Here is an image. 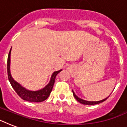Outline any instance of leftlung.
Wrapping results in <instances>:
<instances>
[{"mask_svg": "<svg viewBox=\"0 0 127 127\" xmlns=\"http://www.w3.org/2000/svg\"><path fill=\"white\" fill-rule=\"evenodd\" d=\"M72 93H73V95L74 96V97H75L76 99V100H77L78 102H80V103H82V104H84V105H95V104H98V103H100L103 102L104 101H105L108 98V97H109L108 96L107 97H106V98L103 99H102V100L97 101H90L84 100V99H82L78 97L77 95L75 94V93L74 92L73 90H72Z\"/></svg>", "mask_w": 127, "mask_h": 127, "instance_id": "left-lung-1", "label": "left lung"}]
</instances>
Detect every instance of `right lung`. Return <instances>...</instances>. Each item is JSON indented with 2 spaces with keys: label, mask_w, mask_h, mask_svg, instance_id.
<instances>
[{
  "label": "right lung",
  "mask_w": 127,
  "mask_h": 127,
  "mask_svg": "<svg viewBox=\"0 0 127 127\" xmlns=\"http://www.w3.org/2000/svg\"><path fill=\"white\" fill-rule=\"evenodd\" d=\"M10 54L11 49L9 52L8 61H7L8 76L9 82H10L11 86H12L15 92L17 93V94L22 99L30 101V102H41V101H43L47 99L48 97L49 96L50 93L51 92L56 76L62 70H60L58 71H55L52 74L49 82L43 88L36 91L29 90L28 89L25 88L22 86H21L18 82L15 81L14 78L12 77L10 73Z\"/></svg>",
  "instance_id": "obj_1"
}]
</instances>
